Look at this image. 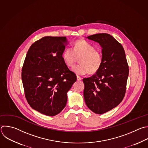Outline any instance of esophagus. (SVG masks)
Returning a JSON list of instances; mask_svg holds the SVG:
<instances>
[{
  "instance_id": "esophagus-1",
  "label": "esophagus",
  "mask_w": 148,
  "mask_h": 148,
  "mask_svg": "<svg viewBox=\"0 0 148 148\" xmlns=\"http://www.w3.org/2000/svg\"><path fill=\"white\" fill-rule=\"evenodd\" d=\"M77 81H81V79H82V78L80 77H79V76H77Z\"/></svg>"
}]
</instances>
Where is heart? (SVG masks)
I'll use <instances>...</instances> for the list:
<instances>
[{
	"instance_id": "obj_1",
	"label": "heart",
	"mask_w": 148,
	"mask_h": 148,
	"mask_svg": "<svg viewBox=\"0 0 148 148\" xmlns=\"http://www.w3.org/2000/svg\"><path fill=\"white\" fill-rule=\"evenodd\" d=\"M79 58V64L73 68V71L77 75H83L89 73H95L99 70L102 64V56L96 50L93 45L85 40L81 39L76 41L73 48H66L63 53L62 58L68 67H72L77 57Z\"/></svg>"
}]
</instances>
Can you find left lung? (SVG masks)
Listing matches in <instances>:
<instances>
[{"label":"left lung","instance_id":"left-lung-1","mask_svg":"<svg viewBox=\"0 0 148 148\" xmlns=\"http://www.w3.org/2000/svg\"><path fill=\"white\" fill-rule=\"evenodd\" d=\"M88 39L101 46L102 64L99 70L84 78V97L88 108L96 114L105 113L123 101L129 73L123 46L106 33L92 35Z\"/></svg>","mask_w":148,"mask_h":148}]
</instances>
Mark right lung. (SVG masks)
<instances>
[{"label":"right lung","instance_id":"add662e5","mask_svg":"<svg viewBox=\"0 0 148 148\" xmlns=\"http://www.w3.org/2000/svg\"><path fill=\"white\" fill-rule=\"evenodd\" d=\"M65 36H45L30 46L22 68L25 96L30 106L54 116L65 108L67 93L76 81L75 74L64 63Z\"/></svg>","mask_w":148,"mask_h":148}]
</instances>
